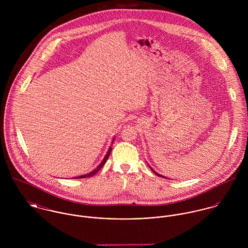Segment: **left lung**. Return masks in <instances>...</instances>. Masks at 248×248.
Here are the masks:
<instances>
[{"instance_id": "left-lung-1", "label": "left lung", "mask_w": 248, "mask_h": 248, "mask_svg": "<svg viewBox=\"0 0 248 248\" xmlns=\"http://www.w3.org/2000/svg\"><path fill=\"white\" fill-rule=\"evenodd\" d=\"M150 168H151V167H150ZM151 170H152V171H153V172H154V173H155V175H156V176H158V177H163V176H161V175H159V174H157V173H156V172H155V171H154V170H153V169H152V168H151Z\"/></svg>"}]
</instances>
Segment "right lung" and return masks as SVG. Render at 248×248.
I'll return each mask as SVG.
<instances>
[{
	"label": "right lung",
	"instance_id": "1",
	"mask_svg": "<svg viewBox=\"0 0 248 248\" xmlns=\"http://www.w3.org/2000/svg\"><path fill=\"white\" fill-rule=\"evenodd\" d=\"M113 140L111 142L112 144H113ZM110 152H111V147H109V148H108V153H107L106 155H105V157H104V159L102 160V162H101V163H100V164H99V165H98V166H97L93 171H92V172H91V173H89V174H86V175H83V176H80V177H75V178H84V177H93V175H95V174H96V173H97V172H98V171L103 167V165L105 164L107 159L108 158V156H109V155H110Z\"/></svg>",
	"mask_w": 248,
	"mask_h": 248
}]
</instances>
